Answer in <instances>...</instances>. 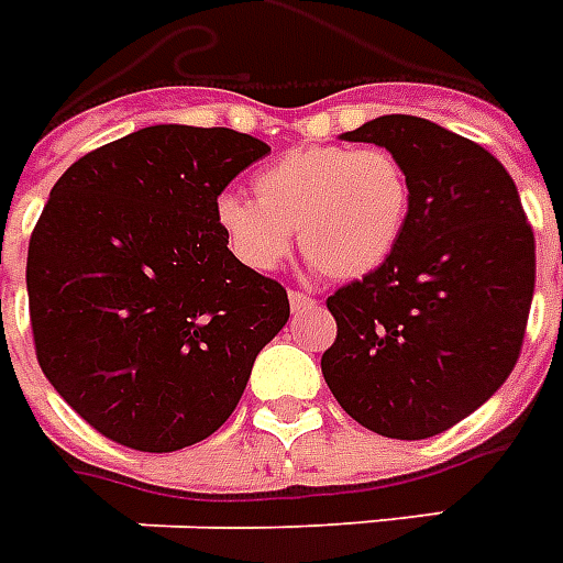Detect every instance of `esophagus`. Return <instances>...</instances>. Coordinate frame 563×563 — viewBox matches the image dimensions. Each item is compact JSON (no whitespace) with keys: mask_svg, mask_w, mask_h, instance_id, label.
Here are the masks:
<instances>
[{"mask_svg":"<svg viewBox=\"0 0 563 563\" xmlns=\"http://www.w3.org/2000/svg\"><path fill=\"white\" fill-rule=\"evenodd\" d=\"M289 303H292V313H303V310H313L316 298L303 292H289Z\"/></svg>","mask_w":563,"mask_h":563,"instance_id":"esophagus-1","label":"esophagus"}]
</instances>
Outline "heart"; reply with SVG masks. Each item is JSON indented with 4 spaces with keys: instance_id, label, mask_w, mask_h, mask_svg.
<instances>
[{
    "instance_id": "1",
    "label": "heart",
    "mask_w": 563,
    "mask_h": 563,
    "mask_svg": "<svg viewBox=\"0 0 563 563\" xmlns=\"http://www.w3.org/2000/svg\"><path fill=\"white\" fill-rule=\"evenodd\" d=\"M256 199L220 194L214 223L250 271H274L292 229L316 271L343 280L382 268L409 220V178L385 148L303 145L253 178Z\"/></svg>"
}]
</instances>
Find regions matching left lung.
Segmentation results:
<instances>
[{"label":"left lung","mask_w":563,"mask_h":563,"mask_svg":"<svg viewBox=\"0 0 563 563\" xmlns=\"http://www.w3.org/2000/svg\"><path fill=\"white\" fill-rule=\"evenodd\" d=\"M376 143L409 178L397 250L336 289L322 376L345 415L418 441L481 409L516 366L534 295V232L514 178L483 145L418 115H378Z\"/></svg>","instance_id":"8db88e82"}]
</instances>
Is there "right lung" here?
I'll return each instance as SVG.
<instances>
[{
  "label": "right lung",
  "instance_id": "add662e5",
  "mask_svg": "<svg viewBox=\"0 0 563 563\" xmlns=\"http://www.w3.org/2000/svg\"><path fill=\"white\" fill-rule=\"evenodd\" d=\"M268 152L229 128L152 124L49 190L26 262L37 364L107 439L145 453L208 439L289 319L286 289L214 223L223 187Z\"/></svg>",
  "mask_w": 563,
  "mask_h": 563
}]
</instances>
